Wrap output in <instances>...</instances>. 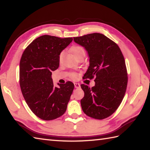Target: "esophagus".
I'll list each match as a JSON object with an SVG mask.
<instances>
[{
  "instance_id": "1",
  "label": "esophagus",
  "mask_w": 150,
  "mask_h": 150,
  "mask_svg": "<svg viewBox=\"0 0 150 150\" xmlns=\"http://www.w3.org/2000/svg\"><path fill=\"white\" fill-rule=\"evenodd\" d=\"M74 85H75V88H80V86H81L80 84L77 83V82H75Z\"/></svg>"
}]
</instances>
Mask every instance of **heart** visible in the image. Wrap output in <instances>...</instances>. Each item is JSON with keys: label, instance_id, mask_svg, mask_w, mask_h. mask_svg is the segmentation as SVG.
<instances>
[{"label": "heart", "instance_id": "obj_1", "mask_svg": "<svg viewBox=\"0 0 150 150\" xmlns=\"http://www.w3.org/2000/svg\"><path fill=\"white\" fill-rule=\"evenodd\" d=\"M70 51H71V52H72L73 55H74L75 57L80 55V54H82V53H85L84 48L80 46H73L71 47V48H70ZM63 56H64V53H61L60 54V55H59V60H61L62 59ZM71 77L73 78L76 79L77 77V73H72Z\"/></svg>", "mask_w": 150, "mask_h": 150}]
</instances>
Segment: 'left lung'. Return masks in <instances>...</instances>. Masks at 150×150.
Segmentation results:
<instances>
[{"label":"left lung","instance_id":"left-lung-1","mask_svg":"<svg viewBox=\"0 0 150 150\" xmlns=\"http://www.w3.org/2000/svg\"><path fill=\"white\" fill-rule=\"evenodd\" d=\"M73 40L84 47L90 59L84 79L95 78L91 88L81 86L84 92L82 109L93 119H106L116 111L126 93L128 75L124 56L117 44L103 34H88Z\"/></svg>","mask_w":150,"mask_h":150}]
</instances>
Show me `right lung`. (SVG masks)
Instances as JSON below:
<instances>
[{
    "mask_svg": "<svg viewBox=\"0 0 150 150\" xmlns=\"http://www.w3.org/2000/svg\"><path fill=\"white\" fill-rule=\"evenodd\" d=\"M71 37L44 35L35 39L22 54L19 68L22 93L33 113L44 120L65 113L74 89L71 82L55 87L52 71L59 66L60 53L72 42Z\"/></svg>",
    "mask_w": 150,
    "mask_h": 150,
    "instance_id": "add662e5",
    "label": "right lung"
}]
</instances>
